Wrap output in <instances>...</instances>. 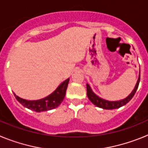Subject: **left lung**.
<instances>
[{"label":"left lung","mask_w":148,"mask_h":148,"mask_svg":"<svg viewBox=\"0 0 148 148\" xmlns=\"http://www.w3.org/2000/svg\"><path fill=\"white\" fill-rule=\"evenodd\" d=\"M139 82H140V73H139V75H138V81H137L136 86L134 89L133 90L130 94L128 96H127L125 99H121L119 101H108L105 100V99H102V98L98 96L95 92L92 91L90 86L88 84H87V95L88 99L94 105L97 106L98 108H102L104 110H113V109H117L119 108L122 106L125 105L127 104L129 101L132 99L133 97V95H135L137 89H138V84H139Z\"/></svg>","instance_id":"8db88e82"}]
</instances>
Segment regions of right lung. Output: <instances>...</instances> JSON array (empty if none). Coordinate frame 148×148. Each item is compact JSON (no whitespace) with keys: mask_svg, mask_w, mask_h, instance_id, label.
<instances>
[{"mask_svg":"<svg viewBox=\"0 0 148 148\" xmlns=\"http://www.w3.org/2000/svg\"><path fill=\"white\" fill-rule=\"evenodd\" d=\"M70 78H67L64 82L58 86L54 92L49 94L48 96L44 99H38V100H27L20 98L19 96L15 95L17 100L25 108L29 110L35 111V112H43V111H48L50 110L55 109L58 108L61 104L66 95V88H67L68 83H69Z\"/></svg>","mask_w":148,"mask_h":148,"instance_id":"1","label":"right lung"}]
</instances>
